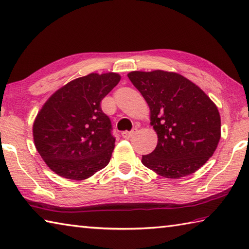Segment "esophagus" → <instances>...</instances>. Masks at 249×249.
<instances>
[{
	"label": "esophagus",
	"instance_id": "34e87169",
	"mask_svg": "<svg viewBox=\"0 0 249 249\" xmlns=\"http://www.w3.org/2000/svg\"><path fill=\"white\" fill-rule=\"evenodd\" d=\"M136 133V129H133L130 130V132H128V130H125V132L122 133V137L125 138V139H129L130 137L133 136V135Z\"/></svg>",
	"mask_w": 249,
	"mask_h": 249
}]
</instances>
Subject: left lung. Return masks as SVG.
Listing matches in <instances>:
<instances>
[{"label": "left lung", "instance_id": "obj_1", "mask_svg": "<svg viewBox=\"0 0 249 249\" xmlns=\"http://www.w3.org/2000/svg\"><path fill=\"white\" fill-rule=\"evenodd\" d=\"M127 76L147 101L150 124L158 135L156 149L142 156V164L166 178L195 173L218 147V107L198 86L178 73L136 71Z\"/></svg>", "mask_w": 249, "mask_h": 249}]
</instances>
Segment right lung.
<instances>
[{
    "mask_svg": "<svg viewBox=\"0 0 249 249\" xmlns=\"http://www.w3.org/2000/svg\"><path fill=\"white\" fill-rule=\"evenodd\" d=\"M116 73H91L54 92L36 117L35 146L62 178L81 180L106 168L115 138L101 101L119 84Z\"/></svg>",
    "mask_w": 249,
    "mask_h": 249,
    "instance_id": "obj_1",
    "label": "right lung"
}]
</instances>
